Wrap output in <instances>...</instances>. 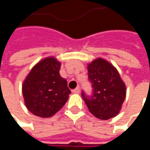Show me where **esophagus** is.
I'll use <instances>...</instances> for the list:
<instances>
[{
    "instance_id": "34e87169",
    "label": "esophagus",
    "mask_w": 150,
    "mask_h": 150,
    "mask_svg": "<svg viewBox=\"0 0 150 150\" xmlns=\"http://www.w3.org/2000/svg\"><path fill=\"white\" fill-rule=\"evenodd\" d=\"M72 91H73L74 93H75V94H79V93L80 92V88L78 87V88H76L75 89H74Z\"/></svg>"
}]
</instances>
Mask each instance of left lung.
Here are the masks:
<instances>
[{"label":"left lung","mask_w":150,"mask_h":150,"mask_svg":"<svg viewBox=\"0 0 150 150\" xmlns=\"http://www.w3.org/2000/svg\"><path fill=\"white\" fill-rule=\"evenodd\" d=\"M88 80L92 92L82 97L91 114L100 120H108L119 113L125 99L126 87L120 74L110 62L97 59L88 66Z\"/></svg>","instance_id":"left-lung-1"}]
</instances>
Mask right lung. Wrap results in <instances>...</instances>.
I'll return each mask as SVG.
<instances>
[{
	"label": "right lung",
	"mask_w": 150,
	"mask_h": 150,
	"mask_svg": "<svg viewBox=\"0 0 150 150\" xmlns=\"http://www.w3.org/2000/svg\"><path fill=\"white\" fill-rule=\"evenodd\" d=\"M61 63L54 57L42 59L34 66L22 85L25 104L30 112L50 117L66 104L71 93L67 82L59 74Z\"/></svg>",
	"instance_id": "add662e5"
}]
</instances>
